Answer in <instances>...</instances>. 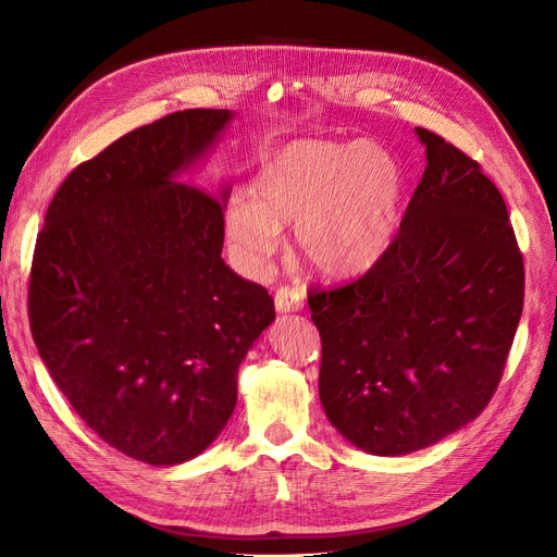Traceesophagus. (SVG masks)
<instances>
[{"label": "esophagus", "instance_id": "34e87169", "mask_svg": "<svg viewBox=\"0 0 557 557\" xmlns=\"http://www.w3.org/2000/svg\"><path fill=\"white\" fill-rule=\"evenodd\" d=\"M274 306L278 312H299L304 308V289L281 287L274 297Z\"/></svg>", "mask_w": 557, "mask_h": 557}]
</instances>
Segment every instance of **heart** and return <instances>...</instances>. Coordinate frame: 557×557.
<instances>
[{
	"instance_id": "obj_1",
	"label": "heart",
	"mask_w": 557,
	"mask_h": 557,
	"mask_svg": "<svg viewBox=\"0 0 557 557\" xmlns=\"http://www.w3.org/2000/svg\"><path fill=\"white\" fill-rule=\"evenodd\" d=\"M404 174L374 143L297 140L281 147L251 181V199L226 208V235L258 264L297 228L301 260L324 281H354L389 251L401 222Z\"/></svg>"
}]
</instances>
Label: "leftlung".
<instances>
[{"instance_id": "left-lung-1", "label": "left lung", "mask_w": 557, "mask_h": 557, "mask_svg": "<svg viewBox=\"0 0 557 557\" xmlns=\"http://www.w3.org/2000/svg\"><path fill=\"white\" fill-rule=\"evenodd\" d=\"M426 170L374 270L314 293L320 399L374 456H406L479 417L523 308V260L496 185L451 143L414 128Z\"/></svg>"}]
</instances>
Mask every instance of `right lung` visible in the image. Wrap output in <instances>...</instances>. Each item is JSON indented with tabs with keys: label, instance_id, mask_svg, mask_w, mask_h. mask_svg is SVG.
<instances>
[{
	"label": "right lung",
	"instance_id": "add662e5",
	"mask_svg": "<svg viewBox=\"0 0 557 557\" xmlns=\"http://www.w3.org/2000/svg\"><path fill=\"white\" fill-rule=\"evenodd\" d=\"M235 113L178 111L72 170L38 233L29 324L70 406L124 456L172 467L218 440L274 299L222 260L224 208L190 170Z\"/></svg>",
	"mask_w": 557,
	"mask_h": 557
}]
</instances>
